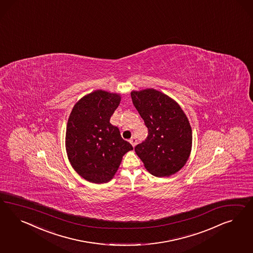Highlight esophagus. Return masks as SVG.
<instances>
[{
  "instance_id": "obj_1",
  "label": "esophagus",
  "mask_w": 253,
  "mask_h": 253,
  "mask_svg": "<svg viewBox=\"0 0 253 253\" xmlns=\"http://www.w3.org/2000/svg\"><path fill=\"white\" fill-rule=\"evenodd\" d=\"M130 145L134 147V146H136V144H137V140L134 137L130 138Z\"/></svg>"
}]
</instances>
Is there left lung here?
I'll return each instance as SVG.
<instances>
[{"label": "left lung", "mask_w": 253, "mask_h": 253, "mask_svg": "<svg viewBox=\"0 0 253 253\" xmlns=\"http://www.w3.org/2000/svg\"><path fill=\"white\" fill-rule=\"evenodd\" d=\"M148 136L134 147L154 176L169 177L183 168L192 149V129L184 110L167 94L148 88L130 92Z\"/></svg>", "instance_id": "left-lung-1"}]
</instances>
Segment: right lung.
Instances as JSON below:
<instances>
[{
    "label": "right lung",
    "instance_id": "obj_1",
    "mask_svg": "<svg viewBox=\"0 0 253 253\" xmlns=\"http://www.w3.org/2000/svg\"><path fill=\"white\" fill-rule=\"evenodd\" d=\"M121 100L120 93L96 90L79 100L70 112L65 141L68 159L90 183L109 182L123 156L132 150L119 128L109 123Z\"/></svg>",
    "mask_w": 253,
    "mask_h": 253
}]
</instances>
